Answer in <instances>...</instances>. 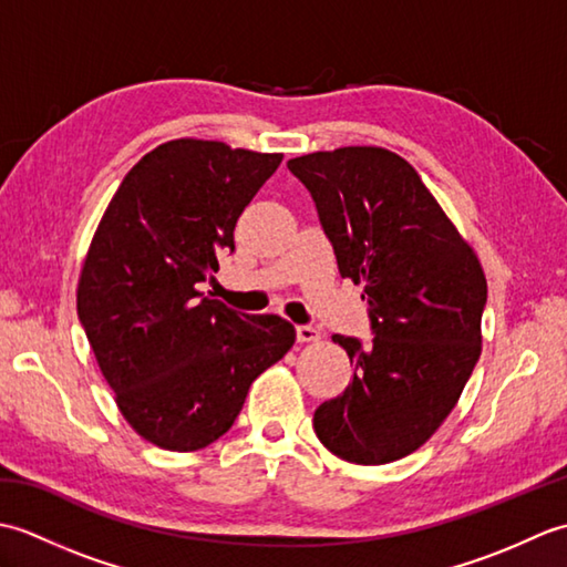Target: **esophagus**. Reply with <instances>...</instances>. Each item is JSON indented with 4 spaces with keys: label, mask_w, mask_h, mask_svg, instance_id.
<instances>
[{
    "label": "esophagus",
    "mask_w": 567,
    "mask_h": 567,
    "mask_svg": "<svg viewBox=\"0 0 567 567\" xmlns=\"http://www.w3.org/2000/svg\"><path fill=\"white\" fill-rule=\"evenodd\" d=\"M297 341L299 343H317V341H321V331L317 327H297Z\"/></svg>",
    "instance_id": "1"
}]
</instances>
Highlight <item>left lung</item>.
I'll use <instances>...</instances> for the list:
<instances>
[{"label": "left lung", "instance_id": "1", "mask_svg": "<svg viewBox=\"0 0 567 567\" xmlns=\"http://www.w3.org/2000/svg\"><path fill=\"white\" fill-rule=\"evenodd\" d=\"M317 204L341 277L365 285L372 341L333 336L353 382L319 404L315 431L358 465H382L421 449L451 414L483 351L487 280L419 173L378 146L292 158Z\"/></svg>", "mask_w": 567, "mask_h": 567}]
</instances>
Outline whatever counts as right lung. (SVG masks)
Instances as JSON below:
<instances>
[{
    "mask_svg": "<svg viewBox=\"0 0 567 567\" xmlns=\"http://www.w3.org/2000/svg\"><path fill=\"white\" fill-rule=\"evenodd\" d=\"M280 163L282 153L221 141H167L131 167L94 231L78 317L118 412L158 449L189 453L224 436L252 380L297 339L282 317L199 292Z\"/></svg>",
    "mask_w": 567,
    "mask_h": 567,
    "instance_id": "obj_1",
    "label": "right lung"
}]
</instances>
